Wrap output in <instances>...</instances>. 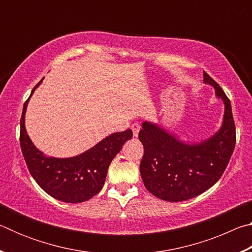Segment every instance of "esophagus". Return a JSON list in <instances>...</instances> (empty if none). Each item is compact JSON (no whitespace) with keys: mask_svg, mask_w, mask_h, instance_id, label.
Wrapping results in <instances>:
<instances>
[{"mask_svg":"<svg viewBox=\"0 0 252 252\" xmlns=\"http://www.w3.org/2000/svg\"><path fill=\"white\" fill-rule=\"evenodd\" d=\"M131 129H132V131H133V135L138 136L139 131H140V129H141V126H140L138 122H134L133 125L131 126Z\"/></svg>","mask_w":252,"mask_h":252,"instance_id":"34e87169","label":"esophagus"}]
</instances>
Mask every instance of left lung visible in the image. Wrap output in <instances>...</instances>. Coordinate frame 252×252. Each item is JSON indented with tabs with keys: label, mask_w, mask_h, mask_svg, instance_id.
Segmentation results:
<instances>
[{
	"label": "left lung",
	"mask_w": 252,
	"mask_h": 252,
	"mask_svg": "<svg viewBox=\"0 0 252 252\" xmlns=\"http://www.w3.org/2000/svg\"><path fill=\"white\" fill-rule=\"evenodd\" d=\"M203 81L216 89L224 102L221 129L212 138L186 144L150 122H143L139 140L144 148L140 173L147 190L164 201L197 197L222 176L236 146L231 103L220 85L203 71Z\"/></svg>",
	"instance_id": "1"
}]
</instances>
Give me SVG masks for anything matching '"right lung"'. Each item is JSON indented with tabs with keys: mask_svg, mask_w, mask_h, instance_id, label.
Segmentation results:
<instances>
[{
	"mask_svg": "<svg viewBox=\"0 0 252 252\" xmlns=\"http://www.w3.org/2000/svg\"><path fill=\"white\" fill-rule=\"evenodd\" d=\"M42 80L33 88L31 95ZM29 99L23 105L20 121V144L34 180L51 197L63 202L79 203L94 197L104 185L111 161L120 152L125 142L132 138V131L127 129L106 136L78 157L69 159L48 158L34 147L25 130L24 116Z\"/></svg>",
	"mask_w": 252,
	"mask_h": 252,
	"instance_id": "1",
	"label": "right lung"
}]
</instances>
